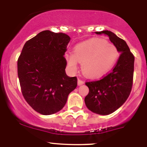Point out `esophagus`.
<instances>
[{
    "instance_id": "34e87169",
    "label": "esophagus",
    "mask_w": 147,
    "mask_h": 147,
    "mask_svg": "<svg viewBox=\"0 0 147 147\" xmlns=\"http://www.w3.org/2000/svg\"><path fill=\"white\" fill-rule=\"evenodd\" d=\"M84 81H82V79H78V85L80 86V85H82V84H84Z\"/></svg>"
}]
</instances>
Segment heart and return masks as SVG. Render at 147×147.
I'll use <instances>...</instances> for the list:
<instances>
[{"label":"heart","instance_id":"1","mask_svg":"<svg viewBox=\"0 0 147 147\" xmlns=\"http://www.w3.org/2000/svg\"><path fill=\"white\" fill-rule=\"evenodd\" d=\"M119 52L114 45L105 40L91 39L76 45L74 54L65 55L67 63L72 71L82 63V71L89 77H99L111 70L117 61Z\"/></svg>","mask_w":147,"mask_h":147}]
</instances>
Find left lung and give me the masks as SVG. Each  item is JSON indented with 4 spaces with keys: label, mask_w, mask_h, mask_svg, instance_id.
Returning a JSON list of instances; mask_svg holds the SVG:
<instances>
[{
    "label": "left lung",
    "mask_w": 147,
    "mask_h": 147,
    "mask_svg": "<svg viewBox=\"0 0 147 147\" xmlns=\"http://www.w3.org/2000/svg\"><path fill=\"white\" fill-rule=\"evenodd\" d=\"M97 34L109 37L117 50L121 52L113 69L98 80L86 82L89 92L86 96L85 104L95 113L106 115L126 102L131 92L133 82L135 57L126 41L108 30L96 32Z\"/></svg>",
    "instance_id": "1"
}]
</instances>
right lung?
I'll return each instance as SVG.
<instances>
[{
  "instance_id": "add662e5",
  "label": "right lung",
  "mask_w": 147,
  "mask_h": 147,
  "mask_svg": "<svg viewBox=\"0 0 147 147\" xmlns=\"http://www.w3.org/2000/svg\"><path fill=\"white\" fill-rule=\"evenodd\" d=\"M70 41L64 33L42 31L25 43L18 59L23 97L42 115L61 110L77 86V77H68L65 71L67 61L63 55Z\"/></svg>"
}]
</instances>
